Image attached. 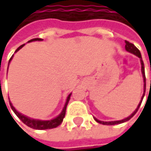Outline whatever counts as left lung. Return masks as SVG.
Segmentation results:
<instances>
[{"mask_svg": "<svg viewBox=\"0 0 151 151\" xmlns=\"http://www.w3.org/2000/svg\"><path fill=\"white\" fill-rule=\"evenodd\" d=\"M125 44H126V45H125L126 50L129 51V52H130V53H132V54H134V55H136V57H138V58H140V62H141V65H142V69H141V70H142V78H143V83H144V84H143V94H142V98H141V101H140L139 104L137 106V107L136 108V110H135L129 116H128L127 118H125V119H123V120H121V121H114V122H103V121H100V120L96 119L95 117H93L94 120H95L97 122H99V123H101V124H103V125H115V124H120V123H122V122H128L129 120H130V119H131V118L136 114L138 108L140 107L141 103H142V99H143V97H144V94H145L146 78H145V72H144V65H143V61H142V58L141 52H140V50H139L133 44H131V43H129V42H128V41H125Z\"/></svg>", "mask_w": 151, "mask_h": 151, "instance_id": "left-lung-1", "label": "left lung"}]
</instances>
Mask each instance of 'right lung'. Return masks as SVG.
Wrapping results in <instances>:
<instances>
[{
    "label": "right lung",
    "instance_id": "1",
    "mask_svg": "<svg viewBox=\"0 0 151 151\" xmlns=\"http://www.w3.org/2000/svg\"><path fill=\"white\" fill-rule=\"evenodd\" d=\"M33 41H43V39H41V38H34V39L29 40L28 43H30V42H33ZM24 45H21L20 47H18V48L16 49V50L15 51V52H17L20 49H22ZM13 56H14V55H13ZM13 56H12L11 58L9 59V65L10 61L12 60ZM71 95H72V93L67 96L65 104L64 106V107H63L61 113H60L57 117H55V118H53V119H51V120H48V121H43V120H37V119L29 118V117H28V116H26V115L21 114V113H19V112L15 109V107H14V106L12 105L11 102H9V104H10V106H11L12 110L14 111V113L17 115V117H18L24 124H26L28 127H29V128H31V129H50L57 128L58 126H59V125L62 123L63 119L65 118V115L66 106H67V104H68V102H69V101H70Z\"/></svg>",
    "mask_w": 151,
    "mask_h": 151
}]
</instances>
